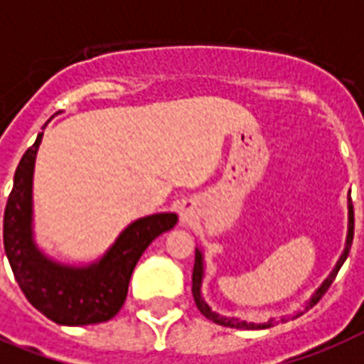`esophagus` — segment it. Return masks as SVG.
I'll return each mask as SVG.
<instances>
[{
  "label": "esophagus",
  "instance_id": "esophagus-1",
  "mask_svg": "<svg viewBox=\"0 0 364 364\" xmlns=\"http://www.w3.org/2000/svg\"><path fill=\"white\" fill-rule=\"evenodd\" d=\"M179 215H181V223L183 225H191L194 219V208H193V202H188L185 200L179 208Z\"/></svg>",
  "mask_w": 364,
  "mask_h": 364
}]
</instances>
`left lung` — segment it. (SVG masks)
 <instances>
[{"label": "left lung", "instance_id": "obj_1", "mask_svg": "<svg viewBox=\"0 0 364 364\" xmlns=\"http://www.w3.org/2000/svg\"><path fill=\"white\" fill-rule=\"evenodd\" d=\"M351 242H353V204H351V196H350V198H348V238H346L344 253H342L340 260L336 262V266H334V270L331 272V276H328L327 279L323 282L321 287L317 289L316 293H314L311 300L308 302V306H306V310H310L311 306H316L317 302L321 300L323 294L327 293V289L333 285L334 277H336L338 270L342 268V264H344V260L348 259V255H350ZM202 277H204V259H202V251L196 249V255H194V268H193V296H194V304H196V308H198L202 316H205L208 319L217 323V325H223V327L243 328V331H259V328L272 327L274 319H270V321H266V323H247V321H242V319H236V317H225L215 314V311L211 310L210 306L205 304V300L202 299V291H200V289H202ZM304 311H299L294 317L302 316ZM282 321H285V317H282Z\"/></svg>", "mask_w": 364, "mask_h": 364}]
</instances>
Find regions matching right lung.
Returning a JSON list of instances; mask_svg holds the SVG:
<instances>
[{"instance_id": "right-lung-1", "label": "right lung", "mask_w": 364, "mask_h": 364, "mask_svg": "<svg viewBox=\"0 0 364 364\" xmlns=\"http://www.w3.org/2000/svg\"><path fill=\"white\" fill-rule=\"evenodd\" d=\"M43 132L14 171L3 215V245L14 279L30 304L58 325L109 321L122 308L132 272L156 236L176 227V213L137 219L107 253L90 266L73 268L47 259L31 238V177Z\"/></svg>"}]
</instances>
